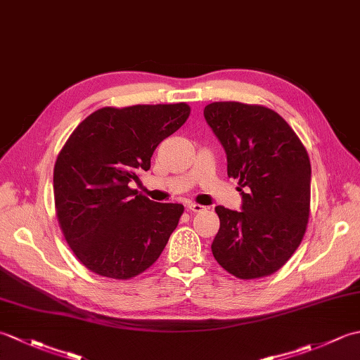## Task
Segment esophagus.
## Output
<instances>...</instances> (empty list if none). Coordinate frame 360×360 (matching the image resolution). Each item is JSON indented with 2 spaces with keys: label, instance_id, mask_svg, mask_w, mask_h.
<instances>
[{
  "label": "esophagus",
  "instance_id": "1",
  "mask_svg": "<svg viewBox=\"0 0 360 360\" xmlns=\"http://www.w3.org/2000/svg\"><path fill=\"white\" fill-rule=\"evenodd\" d=\"M187 209L190 210V212H195V213H200V212H202V210H205V207L204 205H201V204H188L187 205Z\"/></svg>",
  "mask_w": 360,
  "mask_h": 360
}]
</instances>
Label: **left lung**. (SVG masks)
<instances>
[{
    "instance_id": "obj_1",
    "label": "left lung",
    "mask_w": 360,
    "mask_h": 360,
    "mask_svg": "<svg viewBox=\"0 0 360 360\" xmlns=\"http://www.w3.org/2000/svg\"><path fill=\"white\" fill-rule=\"evenodd\" d=\"M204 117L224 147L229 178L238 179L241 210L217 205L212 252L236 278L277 272L307 232L311 164L307 148L280 114L262 105L213 102Z\"/></svg>"
}]
</instances>
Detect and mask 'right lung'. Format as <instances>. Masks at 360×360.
I'll use <instances>...</instances> for the list:
<instances>
[{
	"label": "right lung",
	"mask_w": 360,
	"mask_h": 360,
	"mask_svg": "<svg viewBox=\"0 0 360 360\" xmlns=\"http://www.w3.org/2000/svg\"><path fill=\"white\" fill-rule=\"evenodd\" d=\"M187 103L105 106L80 122L53 167V200L66 243L97 275L128 280L162 254L184 212L129 187L153 151L186 124Z\"/></svg>",
	"instance_id": "add662e5"
}]
</instances>
